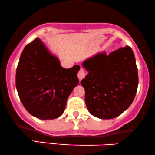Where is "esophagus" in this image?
Wrapping results in <instances>:
<instances>
[{
	"instance_id": "34e87169",
	"label": "esophagus",
	"mask_w": 155,
	"mask_h": 155,
	"mask_svg": "<svg viewBox=\"0 0 155 155\" xmlns=\"http://www.w3.org/2000/svg\"><path fill=\"white\" fill-rule=\"evenodd\" d=\"M85 76H86V74H85L84 69L82 68H81L80 70L79 71V72H78V77H79V79L81 80L82 79H84V78L85 77Z\"/></svg>"
}]
</instances>
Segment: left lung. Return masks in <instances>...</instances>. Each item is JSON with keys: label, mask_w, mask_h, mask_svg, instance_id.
Listing matches in <instances>:
<instances>
[{"label": "left lung", "mask_w": 155, "mask_h": 155, "mask_svg": "<svg viewBox=\"0 0 155 155\" xmlns=\"http://www.w3.org/2000/svg\"><path fill=\"white\" fill-rule=\"evenodd\" d=\"M88 71L81 84L85 90V104L97 118L109 120L129 108L138 84V68L129 46L106 55L101 53L85 60Z\"/></svg>", "instance_id": "8db88e82"}]
</instances>
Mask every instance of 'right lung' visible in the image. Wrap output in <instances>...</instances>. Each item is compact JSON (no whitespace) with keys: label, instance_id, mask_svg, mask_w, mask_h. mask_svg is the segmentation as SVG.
<instances>
[{"label":"right lung","instance_id":"obj_1","mask_svg":"<svg viewBox=\"0 0 155 155\" xmlns=\"http://www.w3.org/2000/svg\"><path fill=\"white\" fill-rule=\"evenodd\" d=\"M79 65L64 68L36 38L23 49L16 72V87L25 109L40 120L58 118L79 84Z\"/></svg>","mask_w":155,"mask_h":155}]
</instances>
